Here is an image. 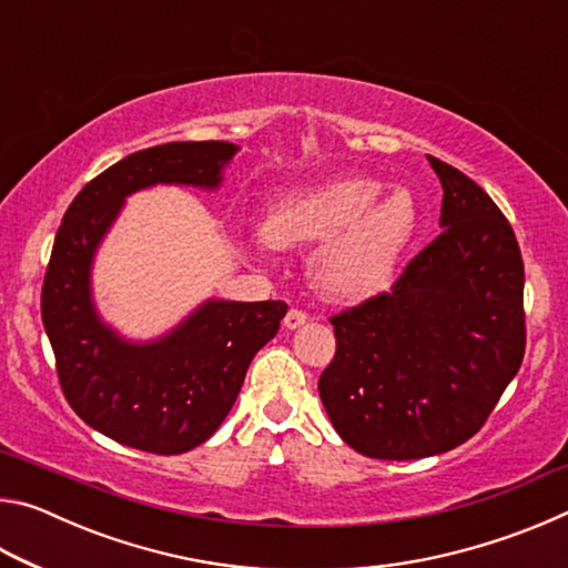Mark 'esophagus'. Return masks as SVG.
<instances>
[{
	"mask_svg": "<svg viewBox=\"0 0 568 568\" xmlns=\"http://www.w3.org/2000/svg\"><path fill=\"white\" fill-rule=\"evenodd\" d=\"M305 321H307V313L305 311H301V307H291L283 323H285L287 331H295V328H301Z\"/></svg>",
	"mask_w": 568,
	"mask_h": 568,
	"instance_id": "1",
	"label": "esophagus"
}]
</instances>
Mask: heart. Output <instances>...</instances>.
Listing matches in <instances>:
<instances>
[{"label": "heart", "instance_id": "obj_1", "mask_svg": "<svg viewBox=\"0 0 568 568\" xmlns=\"http://www.w3.org/2000/svg\"><path fill=\"white\" fill-rule=\"evenodd\" d=\"M383 190L376 178H343L293 192L273 207L255 243H321L311 261L321 291L343 301L368 297L393 281L418 217L408 190Z\"/></svg>", "mask_w": 568, "mask_h": 568}]
</instances>
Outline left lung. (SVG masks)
Segmentation results:
<instances>
[{"label":"left lung","instance_id":"left-lung-1","mask_svg":"<svg viewBox=\"0 0 568 568\" xmlns=\"http://www.w3.org/2000/svg\"><path fill=\"white\" fill-rule=\"evenodd\" d=\"M428 162L444 185V230L390 291L333 315L335 355L318 381L341 438L381 460L466 444L526 351L524 261L511 223L464 172Z\"/></svg>","mask_w":568,"mask_h":568}]
</instances>
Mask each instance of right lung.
Segmentation results:
<instances>
[{
	"instance_id": "add662e5",
	"label": "right lung",
	"mask_w": 568,
	"mask_h": 568,
	"mask_svg": "<svg viewBox=\"0 0 568 568\" xmlns=\"http://www.w3.org/2000/svg\"><path fill=\"white\" fill-rule=\"evenodd\" d=\"M235 152L220 140L132 152L77 192L57 230L42 283L57 378L77 416L122 446L175 456L213 436L287 313L283 301H207L165 338L132 345L100 323L90 301L92 255L122 200L158 182L217 187Z\"/></svg>"
}]
</instances>
